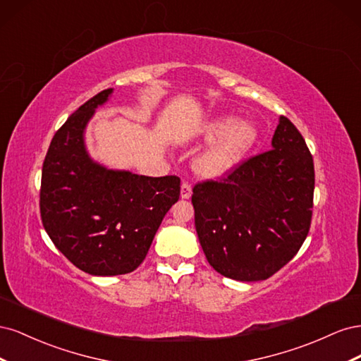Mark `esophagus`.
<instances>
[{
    "label": "esophagus",
    "mask_w": 361,
    "mask_h": 361,
    "mask_svg": "<svg viewBox=\"0 0 361 361\" xmlns=\"http://www.w3.org/2000/svg\"><path fill=\"white\" fill-rule=\"evenodd\" d=\"M191 194H192L191 185H190V183H187V182H183V183H182V187H180V197L187 200V199H190V197H191Z\"/></svg>",
    "instance_id": "esophagus-1"
}]
</instances>
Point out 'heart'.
<instances>
[{
    "label": "heart",
    "instance_id": "heart-1",
    "mask_svg": "<svg viewBox=\"0 0 361 361\" xmlns=\"http://www.w3.org/2000/svg\"><path fill=\"white\" fill-rule=\"evenodd\" d=\"M259 135V126L253 120L233 116L211 118L197 133L207 146L192 159L194 173L204 179L226 176L255 147Z\"/></svg>",
    "mask_w": 361,
    "mask_h": 361
}]
</instances>
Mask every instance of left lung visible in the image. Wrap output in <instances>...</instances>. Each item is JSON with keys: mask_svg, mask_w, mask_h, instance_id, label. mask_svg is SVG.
Masks as SVG:
<instances>
[{"mask_svg": "<svg viewBox=\"0 0 361 361\" xmlns=\"http://www.w3.org/2000/svg\"><path fill=\"white\" fill-rule=\"evenodd\" d=\"M271 147L226 179L192 190L203 253L216 272L238 281L276 274L298 253L310 228L313 158L289 118L280 116Z\"/></svg>", "mask_w": 361, "mask_h": 361, "instance_id": "obj_1", "label": "left lung"}]
</instances>
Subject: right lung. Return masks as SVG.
Segmentation results:
<instances>
[{"instance_id":"add662e5","label":"right lung","mask_w":361,"mask_h":361,"mask_svg":"<svg viewBox=\"0 0 361 361\" xmlns=\"http://www.w3.org/2000/svg\"><path fill=\"white\" fill-rule=\"evenodd\" d=\"M113 89L81 105L54 135L42 169L40 215L51 241L92 276H120L145 260L162 218L179 200L178 176L108 169L85 146V129Z\"/></svg>"}]
</instances>
